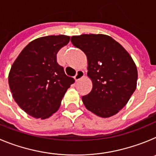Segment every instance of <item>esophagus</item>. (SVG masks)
<instances>
[{"label":"esophagus","mask_w":156,"mask_h":156,"mask_svg":"<svg viewBox=\"0 0 156 156\" xmlns=\"http://www.w3.org/2000/svg\"><path fill=\"white\" fill-rule=\"evenodd\" d=\"M84 77V72L83 71V70H77L76 72V76H74V79H75L76 81H78L80 80V79L83 78Z\"/></svg>","instance_id":"1"}]
</instances>
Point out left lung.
<instances>
[{"label":"left lung","instance_id":"1","mask_svg":"<svg viewBox=\"0 0 156 156\" xmlns=\"http://www.w3.org/2000/svg\"><path fill=\"white\" fill-rule=\"evenodd\" d=\"M71 42L87 59L92 90L82 97L86 108L101 118L117 114L137 87V69L131 56L119 43L105 34L73 36Z\"/></svg>","mask_w":156,"mask_h":156}]
</instances>
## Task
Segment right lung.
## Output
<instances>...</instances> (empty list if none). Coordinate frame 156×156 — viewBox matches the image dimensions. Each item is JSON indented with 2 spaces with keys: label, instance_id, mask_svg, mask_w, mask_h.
<instances>
[{
  "label": "right lung",
  "instance_id": "1",
  "mask_svg": "<svg viewBox=\"0 0 156 156\" xmlns=\"http://www.w3.org/2000/svg\"><path fill=\"white\" fill-rule=\"evenodd\" d=\"M70 37L51 35L32 41L20 52L8 74L12 97L25 112L48 119L58 110L74 80L57 62V53Z\"/></svg>",
  "mask_w": 156,
  "mask_h": 156
}]
</instances>
